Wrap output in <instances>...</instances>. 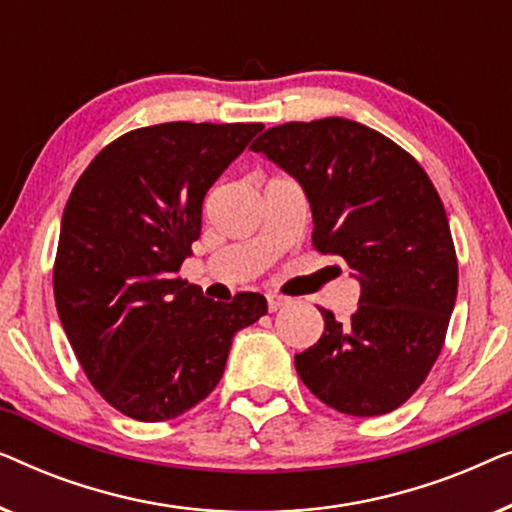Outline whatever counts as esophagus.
I'll list each match as a JSON object with an SVG mask.
<instances>
[{"label":"esophagus","mask_w":512,"mask_h":512,"mask_svg":"<svg viewBox=\"0 0 512 512\" xmlns=\"http://www.w3.org/2000/svg\"><path fill=\"white\" fill-rule=\"evenodd\" d=\"M284 305H289V298L277 296V293H268V310L270 312H277L279 307H284Z\"/></svg>","instance_id":"obj_1"}]
</instances>
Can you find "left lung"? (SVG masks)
Returning <instances> with one entry per match:
<instances>
[{
    "instance_id": "8db88e82",
    "label": "left lung",
    "mask_w": 512,
    "mask_h": 512,
    "mask_svg": "<svg viewBox=\"0 0 512 512\" xmlns=\"http://www.w3.org/2000/svg\"><path fill=\"white\" fill-rule=\"evenodd\" d=\"M251 151L300 181L314 249L361 282L347 321L319 307L324 335L296 354L300 380L342 415H387L431 373L457 300V251L436 186L408 151L347 118L275 125Z\"/></svg>"
}]
</instances>
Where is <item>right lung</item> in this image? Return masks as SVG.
<instances>
[{
    "mask_svg": "<svg viewBox=\"0 0 512 512\" xmlns=\"http://www.w3.org/2000/svg\"><path fill=\"white\" fill-rule=\"evenodd\" d=\"M263 123H160L104 146L62 214L53 293L83 373L111 408L165 422L212 394L261 293L214 303L179 275L202 200Z\"/></svg>",
    "mask_w": 512,
    "mask_h": 512,
    "instance_id": "right-lung-1",
    "label": "right lung"
}]
</instances>
